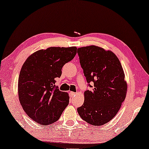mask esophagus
<instances>
[{
	"label": "esophagus",
	"instance_id": "obj_1",
	"mask_svg": "<svg viewBox=\"0 0 149 149\" xmlns=\"http://www.w3.org/2000/svg\"><path fill=\"white\" fill-rule=\"evenodd\" d=\"M77 94V93H75V92H73V91H70V97H74L75 95Z\"/></svg>",
	"mask_w": 149,
	"mask_h": 149
}]
</instances>
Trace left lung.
Segmentation results:
<instances>
[{
  "label": "left lung",
  "mask_w": 149,
  "mask_h": 149,
  "mask_svg": "<svg viewBox=\"0 0 149 149\" xmlns=\"http://www.w3.org/2000/svg\"><path fill=\"white\" fill-rule=\"evenodd\" d=\"M77 53L88 86L93 87L84 92V103L77 111L87 123L102 125L117 115L125 99L127 83L123 68L115 54L99 47H83Z\"/></svg>",
  "instance_id": "1"
}]
</instances>
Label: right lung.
<instances>
[{
  "mask_svg": "<svg viewBox=\"0 0 149 149\" xmlns=\"http://www.w3.org/2000/svg\"><path fill=\"white\" fill-rule=\"evenodd\" d=\"M76 47H49L28 58L20 71L18 95L27 115L39 124L58 121L68 106V93L55 85L65 64L74 58Z\"/></svg>",
  "mask_w": 149,
  "mask_h": 149,
  "instance_id": "right-lung-1",
  "label": "right lung"
}]
</instances>
